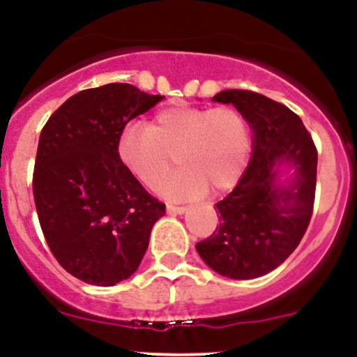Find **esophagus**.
Listing matches in <instances>:
<instances>
[{"mask_svg": "<svg viewBox=\"0 0 357 357\" xmlns=\"http://www.w3.org/2000/svg\"><path fill=\"white\" fill-rule=\"evenodd\" d=\"M166 210H167V213L181 215V213H185V211H186V206H183V205H171V203H167Z\"/></svg>", "mask_w": 357, "mask_h": 357, "instance_id": "obj_1", "label": "esophagus"}]
</instances>
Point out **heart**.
Segmentation results:
<instances>
[{
  "mask_svg": "<svg viewBox=\"0 0 357 357\" xmlns=\"http://www.w3.org/2000/svg\"><path fill=\"white\" fill-rule=\"evenodd\" d=\"M250 127L232 107L172 105L159 109L149 125L132 123L116 140V155L144 186L154 188L176 162L181 169L159 186L171 198H190L230 190L245 169Z\"/></svg>",
  "mask_w": 357,
  "mask_h": 357,
  "instance_id": "b5f03b06",
  "label": "heart"
}]
</instances>
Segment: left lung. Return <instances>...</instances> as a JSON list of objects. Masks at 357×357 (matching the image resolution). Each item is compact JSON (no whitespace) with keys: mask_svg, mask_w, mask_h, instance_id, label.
Segmentation results:
<instances>
[{"mask_svg":"<svg viewBox=\"0 0 357 357\" xmlns=\"http://www.w3.org/2000/svg\"><path fill=\"white\" fill-rule=\"evenodd\" d=\"M232 103L252 128V158L241 181L217 203L215 232L197 250L213 271L252 280L283 264L310 223L317 185V147L296 113L248 89L211 98ZM284 167L292 174L282 178Z\"/></svg>","mask_w":357,"mask_h":357,"instance_id":"left-lung-1","label":"left lung"}]
</instances>
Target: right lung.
Returning <instances> with one entry per match:
<instances>
[{"label":"right lung","mask_w":357,"mask_h":357,"mask_svg":"<svg viewBox=\"0 0 357 357\" xmlns=\"http://www.w3.org/2000/svg\"><path fill=\"white\" fill-rule=\"evenodd\" d=\"M127 83L79 91L47 120L38 139L33 198L59 264L88 284L113 287L137 271L166 205L116 155L125 125L159 103Z\"/></svg>","instance_id":"1"}]
</instances>
